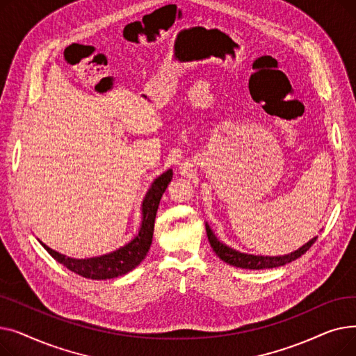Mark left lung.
<instances>
[{
	"instance_id": "8db88e82",
	"label": "left lung",
	"mask_w": 356,
	"mask_h": 356,
	"mask_svg": "<svg viewBox=\"0 0 356 356\" xmlns=\"http://www.w3.org/2000/svg\"><path fill=\"white\" fill-rule=\"evenodd\" d=\"M207 234H208V239L209 244L212 247V250L215 251V254L222 259L228 263L229 266L234 267H239V268H248V270H264V268H275V267H282L287 263H291V261L297 259L298 257H302L303 254H306L310 247L314 244L317 236H314L312 241H309L306 245H303L302 248H298L297 251L289 254V255H283V257H261V255H248V254H242L238 252L227 245H223L222 242H219L216 239V236L213 235V232L211 231L209 225L207 223Z\"/></svg>"
}]
</instances>
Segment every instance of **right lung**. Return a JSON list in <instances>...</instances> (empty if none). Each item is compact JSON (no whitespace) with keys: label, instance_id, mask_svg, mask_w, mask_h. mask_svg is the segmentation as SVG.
<instances>
[{"label":"right lung","instance_id":"obj_1","mask_svg":"<svg viewBox=\"0 0 356 356\" xmlns=\"http://www.w3.org/2000/svg\"><path fill=\"white\" fill-rule=\"evenodd\" d=\"M172 177H173V173L172 170H168L163 173L159 179H156V181L152 184V188H149L143 202V223H141L140 232L133 241L128 242V244L124 245L122 248L102 257L88 258V259H74L50 250L43 244V242L42 245L56 261H58V263H60L67 270L76 273L85 278L106 280V278H115L129 273L145 258L149 250V245H152L154 220L159 209V203L164 191L167 189V184L170 183Z\"/></svg>","mask_w":356,"mask_h":356}]
</instances>
